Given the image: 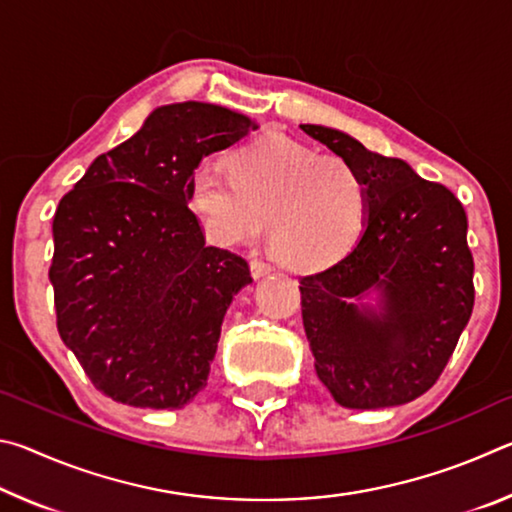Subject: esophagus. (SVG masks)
Masks as SVG:
<instances>
[{"label":"esophagus","instance_id":"esophagus-1","mask_svg":"<svg viewBox=\"0 0 512 512\" xmlns=\"http://www.w3.org/2000/svg\"><path fill=\"white\" fill-rule=\"evenodd\" d=\"M271 271H273L271 264L262 262V259H253V262H250V273H253L255 280H259V277L268 275V273H271Z\"/></svg>","mask_w":512,"mask_h":512}]
</instances>
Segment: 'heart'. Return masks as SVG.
<instances>
[{
    "mask_svg": "<svg viewBox=\"0 0 512 512\" xmlns=\"http://www.w3.org/2000/svg\"><path fill=\"white\" fill-rule=\"evenodd\" d=\"M192 212L219 246L253 241L268 219V248L293 271H320L350 253L370 214L357 164L318 155L271 133L232 155V171L205 160L189 178Z\"/></svg>",
    "mask_w": 512,
    "mask_h": 512,
    "instance_id": "1",
    "label": "heart"
}]
</instances>
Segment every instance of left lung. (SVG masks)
Listing matches in <instances>:
<instances>
[{
	"mask_svg": "<svg viewBox=\"0 0 512 512\" xmlns=\"http://www.w3.org/2000/svg\"><path fill=\"white\" fill-rule=\"evenodd\" d=\"M302 131L357 164L370 187L363 235L341 262L300 277L316 375L345 409L413 402L436 384L474 307L467 216L447 187L336 128Z\"/></svg>",
	"mask_w": 512,
	"mask_h": 512,
	"instance_id": "obj_1",
	"label": "left lung"
}]
</instances>
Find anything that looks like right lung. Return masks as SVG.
Wrapping results in <instances>:
<instances>
[{
    "mask_svg": "<svg viewBox=\"0 0 512 512\" xmlns=\"http://www.w3.org/2000/svg\"><path fill=\"white\" fill-rule=\"evenodd\" d=\"M250 131L253 119L214 103L160 106L58 203V334L115 402L173 411L207 384L225 311L253 277L205 244L187 187L205 155Z\"/></svg>",
    "mask_w": 512,
    "mask_h": 512,
    "instance_id": "right-lung-1",
    "label": "right lung"
}]
</instances>
